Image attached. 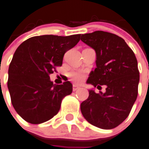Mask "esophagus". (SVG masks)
<instances>
[{"instance_id":"obj_1","label":"esophagus","mask_w":149,"mask_h":149,"mask_svg":"<svg viewBox=\"0 0 149 149\" xmlns=\"http://www.w3.org/2000/svg\"><path fill=\"white\" fill-rule=\"evenodd\" d=\"M79 86H73V87H72V91H73V92H75V91H77V90H78V89H79Z\"/></svg>"}]
</instances>
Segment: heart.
I'll return each mask as SVG.
<instances>
[{
  "instance_id": "obj_1",
  "label": "heart",
  "mask_w": 149,
  "mask_h": 149,
  "mask_svg": "<svg viewBox=\"0 0 149 149\" xmlns=\"http://www.w3.org/2000/svg\"><path fill=\"white\" fill-rule=\"evenodd\" d=\"M69 76L70 77L71 80L77 82V83L82 82L85 79L84 73L81 72H71Z\"/></svg>"
}]
</instances>
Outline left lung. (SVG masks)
Instances as JSON below:
<instances>
[{
	"mask_svg": "<svg viewBox=\"0 0 149 149\" xmlns=\"http://www.w3.org/2000/svg\"><path fill=\"white\" fill-rule=\"evenodd\" d=\"M81 41L96 53V68L90 72L87 84L97 88L106 86L104 93L88 90V98L81 103V112L95 127L115 128L128 117L138 95L136 57L123 38L110 32L82 35Z\"/></svg>",
	"mask_w": 149,
	"mask_h": 149,
	"instance_id": "8db88e82",
	"label": "left lung"
}]
</instances>
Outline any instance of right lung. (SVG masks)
<instances>
[{
    "mask_svg": "<svg viewBox=\"0 0 149 149\" xmlns=\"http://www.w3.org/2000/svg\"><path fill=\"white\" fill-rule=\"evenodd\" d=\"M80 36H35L16 50L9 66L7 87L14 109L28 123L49 120L58 113L62 99L72 93L70 82L54 84L49 75L62 65L66 51L79 42Z\"/></svg>",
    "mask_w": 149,
    "mask_h": 149,
    "instance_id": "obj_1",
    "label": "right lung"
}]
</instances>
